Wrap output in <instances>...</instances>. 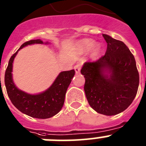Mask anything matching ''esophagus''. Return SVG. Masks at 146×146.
<instances>
[{
	"label": "esophagus",
	"mask_w": 146,
	"mask_h": 146,
	"mask_svg": "<svg viewBox=\"0 0 146 146\" xmlns=\"http://www.w3.org/2000/svg\"><path fill=\"white\" fill-rule=\"evenodd\" d=\"M74 70H75L76 74H79L80 72V69H81V66L80 64H77V65L74 66Z\"/></svg>",
	"instance_id": "1"
}]
</instances>
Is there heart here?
<instances>
[{"label":"heart","instance_id":"obj_1","mask_svg":"<svg viewBox=\"0 0 146 146\" xmlns=\"http://www.w3.org/2000/svg\"><path fill=\"white\" fill-rule=\"evenodd\" d=\"M81 45H82V50H84V51H89V50H91V49H93V54H94V55H98V53L99 52L100 47H99V45L94 46V45H95V42H94L93 40H85V41H83V42H82V44ZM93 47H94V48H92Z\"/></svg>","mask_w":146,"mask_h":146}]
</instances>
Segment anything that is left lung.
Returning <instances> with one entry per match:
<instances>
[{"label":"left lung","instance_id":"1","mask_svg":"<svg viewBox=\"0 0 146 146\" xmlns=\"http://www.w3.org/2000/svg\"><path fill=\"white\" fill-rule=\"evenodd\" d=\"M105 55L86 62L81 69L90 106L100 114L114 115L124 111L136 96L139 73L134 55L123 42L106 34Z\"/></svg>","mask_w":146,"mask_h":146}]
</instances>
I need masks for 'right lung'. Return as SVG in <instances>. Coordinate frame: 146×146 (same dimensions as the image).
Wrapping results in <instances>:
<instances>
[{
    "instance_id": "add662e5",
    "label": "right lung",
    "mask_w": 146,
    "mask_h": 146,
    "mask_svg": "<svg viewBox=\"0 0 146 146\" xmlns=\"http://www.w3.org/2000/svg\"><path fill=\"white\" fill-rule=\"evenodd\" d=\"M33 44H43V42L40 39L30 40L23 44L18 50ZM18 50L11 55L5 72V86L11 103L20 112L33 118L44 119L54 116L63 108L67 88L75 71L72 69L60 72L52 86L42 94L36 95L26 94L19 90L12 80V64Z\"/></svg>"
}]
</instances>
